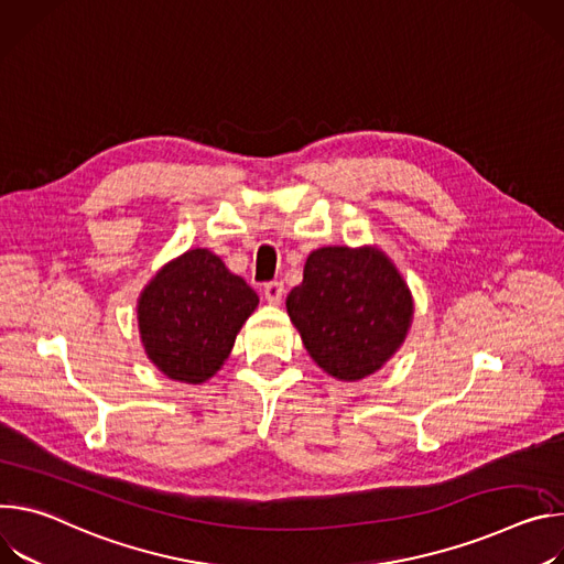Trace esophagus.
Here are the masks:
<instances>
[{
	"mask_svg": "<svg viewBox=\"0 0 564 564\" xmlns=\"http://www.w3.org/2000/svg\"><path fill=\"white\" fill-rule=\"evenodd\" d=\"M264 297H267L269 304H280L282 297H284V284L278 282V280L264 284Z\"/></svg>",
	"mask_w": 564,
	"mask_h": 564,
	"instance_id": "obj_1",
	"label": "esophagus"
}]
</instances>
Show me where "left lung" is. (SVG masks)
I'll use <instances>...</instances> for the list:
<instances>
[{
  "label": "left lung",
  "mask_w": 564,
  "mask_h": 564,
  "mask_svg": "<svg viewBox=\"0 0 564 564\" xmlns=\"http://www.w3.org/2000/svg\"><path fill=\"white\" fill-rule=\"evenodd\" d=\"M412 308L408 284L373 248L314 250L286 297L308 356L340 381L369 377L401 347Z\"/></svg>",
  "instance_id": "1"
}]
</instances>
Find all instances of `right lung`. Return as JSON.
Instances as JSON below:
<instances>
[{
	"label": "right lung",
	"mask_w": 564,
	"mask_h": 564,
	"mask_svg": "<svg viewBox=\"0 0 564 564\" xmlns=\"http://www.w3.org/2000/svg\"><path fill=\"white\" fill-rule=\"evenodd\" d=\"M260 297L206 248L163 267L139 300L150 360L181 383H204L228 358Z\"/></svg>",
	"instance_id": "obj_1"
}]
</instances>
